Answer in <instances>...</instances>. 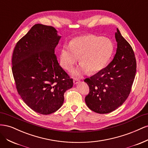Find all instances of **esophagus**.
Instances as JSON below:
<instances>
[{
  "instance_id": "obj_1",
  "label": "esophagus",
  "mask_w": 148,
  "mask_h": 148,
  "mask_svg": "<svg viewBox=\"0 0 148 148\" xmlns=\"http://www.w3.org/2000/svg\"><path fill=\"white\" fill-rule=\"evenodd\" d=\"M79 79H78V78H74V79H73V83L75 84H78V83H79Z\"/></svg>"
}]
</instances>
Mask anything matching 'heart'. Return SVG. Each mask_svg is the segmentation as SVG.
Instances as JSON below:
<instances>
[{
	"label": "heart",
	"mask_w": 148,
	"mask_h": 148,
	"mask_svg": "<svg viewBox=\"0 0 148 148\" xmlns=\"http://www.w3.org/2000/svg\"><path fill=\"white\" fill-rule=\"evenodd\" d=\"M114 50V44L109 39L93 34L77 37L70 42L69 47L64 46L62 48L60 65L70 70L79 57L80 66L72 71V75L79 77L87 72L95 73L104 68Z\"/></svg>",
	"instance_id": "heart-1"
}]
</instances>
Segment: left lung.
<instances>
[{
	"instance_id": "1",
	"label": "left lung",
	"mask_w": 148,
	"mask_h": 148,
	"mask_svg": "<svg viewBox=\"0 0 148 148\" xmlns=\"http://www.w3.org/2000/svg\"><path fill=\"white\" fill-rule=\"evenodd\" d=\"M117 48L113 60L104 69L84 81L89 88L85 102L91 110L107 114L126 101L131 91L136 71V62L132 46L121 34L115 33Z\"/></svg>"
}]
</instances>
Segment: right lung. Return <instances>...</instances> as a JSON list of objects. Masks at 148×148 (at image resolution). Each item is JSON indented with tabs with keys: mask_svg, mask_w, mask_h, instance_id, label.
<instances>
[{
	"mask_svg": "<svg viewBox=\"0 0 148 148\" xmlns=\"http://www.w3.org/2000/svg\"><path fill=\"white\" fill-rule=\"evenodd\" d=\"M60 38L52 26L36 24L13 52L17 91L26 105L42 115L60 109L65 92L73 86V79L59 65L54 53Z\"/></svg>",
	"mask_w": 148,
	"mask_h": 148,
	"instance_id": "right-lung-1",
	"label": "right lung"
}]
</instances>
